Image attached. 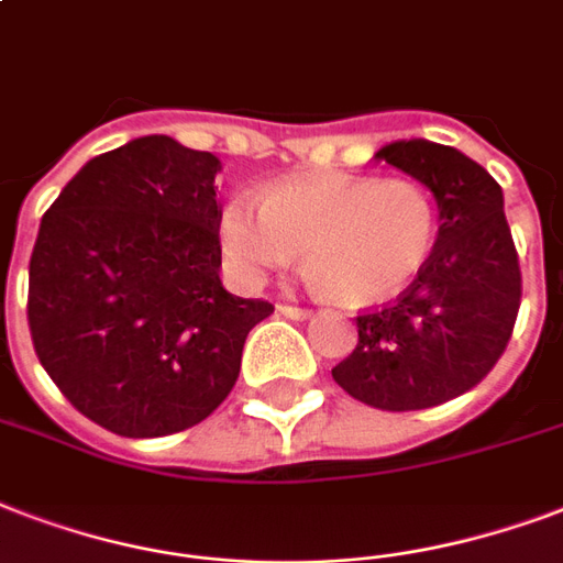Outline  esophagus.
Masks as SVG:
<instances>
[{
  "label": "esophagus",
  "mask_w": 563,
  "mask_h": 563,
  "mask_svg": "<svg viewBox=\"0 0 563 563\" xmlns=\"http://www.w3.org/2000/svg\"><path fill=\"white\" fill-rule=\"evenodd\" d=\"M277 312H280V316H286V319H295V321L310 319V310H303V307H291V303H280V307H277Z\"/></svg>",
  "instance_id": "obj_1"
}]
</instances>
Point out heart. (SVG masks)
<instances>
[{
    "mask_svg": "<svg viewBox=\"0 0 563 563\" xmlns=\"http://www.w3.org/2000/svg\"><path fill=\"white\" fill-rule=\"evenodd\" d=\"M437 239V206L413 179L354 174L283 179L235 195L221 214V253L242 286H260L303 253L307 280L345 303H377L422 272Z\"/></svg>",
    "mask_w": 563,
    "mask_h": 563,
    "instance_id": "obj_1",
    "label": "heart"
}]
</instances>
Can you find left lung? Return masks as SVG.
Wrapping results in <instances>:
<instances>
[{"label":"left lung","instance_id":"1","mask_svg":"<svg viewBox=\"0 0 563 563\" xmlns=\"http://www.w3.org/2000/svg\"><path fill=\"white\" fill-rule=\"evenodd\" d=\"M437 200V242L410 289L357 316V349L333 368L349 396L424 410L461 396L501 357L520 310V260L499 183L461 150L410 139L375 153Z\"/></svg>","mask_w":563,"mask_h":563}]
</instances>
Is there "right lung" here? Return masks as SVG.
<instances>
[{"mask_svg": "<svg viewBox=\"0 0 563 563\" xmlns=\"http://www.w3.org/2000/svg\"><path fill=\"white\" fill-rule=\"evenodd\" d=\"M221 162L144 135L85 162L43 214L29 330L46 375L91 422L167 437L233 389L244 339L274 312L218 277Z\"/></svg>", "mask_w": 563, "mask_h": 563, "instance_id": "obj_1", "label": "right lung"}]
</instances>
